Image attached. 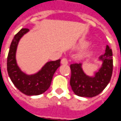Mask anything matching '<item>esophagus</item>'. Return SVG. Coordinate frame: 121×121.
Returning <instances> with one entry per match:
<instances>
[{
  "instance_id": "1",
  "label": "esophagus",
  "mask_w": 121,
  "mask_h": 121,
  "mask_svg": "<svg viewBox=\"0 0 121 121\" xmlns=\"http://www.w3.org/2000/svg\"><path fill=\"white\" fill-rule=\"evenodd\" d=\"M68 60L66 58H63V59L61 60V63L62 65H67L68 64Z\"/></svg>"
}]
</instances>
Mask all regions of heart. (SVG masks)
Instances as JSON below:
<instances>
[{
    "label": "heart",
    "instance_id": "obj_1",
    "mask_svg": "<svg viewBox=\"0 0 121 121\" xmlns=\"http://www.w3.org/2000/svg\"><path fill=\"white\" fill-rule=\"evenodd\" d=\"M91 54V50H90V49H86V50H84L83 51H82L79 56H80V57L81 59H85V58L88 57Z\"/></svg>",
    "mask_w": 121,
    "mask_h": 121
}]
</instances>
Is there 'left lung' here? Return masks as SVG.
<instances>
[{"mask_svg": "<svg viewBox=\"0 0 121 121\" xmlns=\"http://www.w3.org/2000/svg\"><path fill=\"white\" fill-rule=\"evenodd\" d=\"M112 52L107 45L104 54L100 56L102 65L93 77L86 75L81 63L70 65L71 77L70 85L75 95L83 97H93L100 94L111 81L112 73Z\"/></svg>", "mask_w": 121, "mask_h": 121, "instance_id": "1", "label": "left lung"}]
</instances>
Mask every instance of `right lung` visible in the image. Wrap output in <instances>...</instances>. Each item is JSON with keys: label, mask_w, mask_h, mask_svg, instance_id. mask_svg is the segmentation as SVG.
<instances>
[{"label": "right lung", "mask_w": 121, "mask_h": 121, "mask_svg": "<svg viewBox=\"0 0 121 121\" xmlns=\"http://www.w3.org/2000/svg\"><path fill=\"white\" fill-rule=\"evenodd\" d=\"M28 31V28H22L14 36L7 57V71L13 83L21 93L33 96L43 94L50 87L55 71L60 66V59L47 62L35 74H27L22 71L17 65L16 52L19 40Z\"/></svg>", "instance_id": "add662e5"}]
</instances>
